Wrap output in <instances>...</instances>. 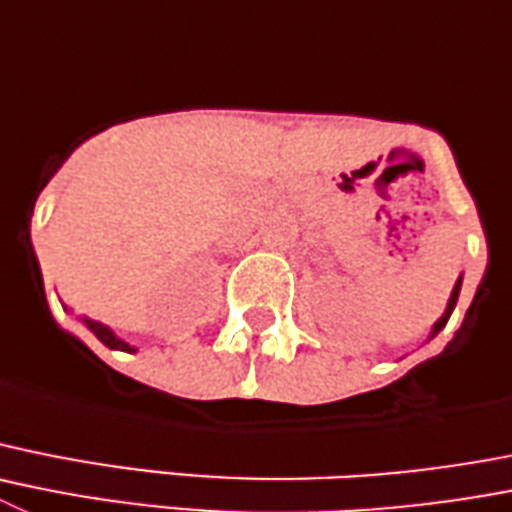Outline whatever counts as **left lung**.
Returning <instances> with one entry per match:
<instances>
[{
    "label": "left lung",
    "mask_w": 512,
    "mask_h": 512,
    "mask_svg": "<svg viewBox=\"0 0 512 512\" xmlns=\"http://www.w3.org/2000/svg\"><path fill=\"white\" fill-rule=\"evenodd\" d=\"M459 292H462V276H459V279H457V284H454V289H452V294H449L447 309H444V314H442V317H439V320L434 322V325H431V332H429V337H426V340H431V337H437L439 332L444 330V325H447V322H449V317H452L454 307H457Z\"/></svg>",
    "instance_id": "left-lung-1"
}]
</instances>
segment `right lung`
Segmentation results:
<instances>
[{"label":"right lung","mask_w":512,"mask_h":512,"mask_svg":"<svg viewBox=\"0 0 512 512\" xmlns=\"http://www.w3.org/2000/svg\"><path fill=\"white\" fill-rule=\"evenodd\" d=\"M81 322L93 332V335L98 337V340L103 342V345H106V348L121 350V353H137V348H134V345H129L126 340H121V337L116 335L109 325H103V322H96V320H88V317H81Z\"/></svg>","instance_id":"right-lung-1"}]
</instances>
